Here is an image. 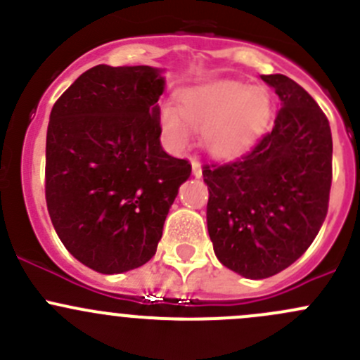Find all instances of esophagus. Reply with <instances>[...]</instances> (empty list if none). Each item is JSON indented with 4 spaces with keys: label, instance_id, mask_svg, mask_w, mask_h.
I'll list each match as a JSON object with an SVG mask.
<instances>
[{
    "label": "esophagus",
    "instance_id": "obj_1",
    "mask_svg": "<svg viewBox=\"0 0 360 360\" xmlns=\"http://www.w3.org/2000/svg\"><path fill=\"white\" fill-rule=\"evenodd\" d=\"M191 170H193L195 177H202V165L198 162H191Z\"/></svg>",
    "mask_w": 360,
    "mask_h": 360
}]
</instances>
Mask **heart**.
<instances>
[{
	"label": "heart",
	"mask_w": 360,
	"mask_h": 360,
	"mask_svg": "<svg viewBox=\"0 0 360 360\" xmlns=\"http://www.w3.org/2000/svg\"><path fill=\"white\" fill-rule=\"evenodd\" d=\"M270 118L266 94L235 79H212L177 94V110H162V127L174 150L191 143V127L203 129V146L214 158L240 157L261 136Z\"/></svg>",
	"instance_id": "heart-1"
}]
</instances>
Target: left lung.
Here are the masks:
<instances>
[{
    "label": "left lung",
    "instance_id": "obj_1",
    "mask_svg": "<svg viewBox=\"0 0 360 360\" xmlns=\"http://www.w3.org/2000/svg\"><path fill=\"white\" fill-rule=\"evenodd\" d=\"M281 99L274 129L240 160L203 167L207 230L217 259L259 281L291 266L328 214L333 137L310 94L284 75H263Z\"/></svg>",
    "mask_w": 360,
    "mask_h": 360
}]
</instances>
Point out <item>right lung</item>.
I'll return each mask as SVG.
<instances>
[{"instance_id": "add662e5", "label": "right lung", "mask_w": 360, "mask_h": 360, "mask_svg": "<svg viewBox=\"0 0 360 360\" xmlns=\"http://www.w3.org/2000/svg\"><path fill=\"white\" fill-rule=\"evenodd\" d=\"M165 69H89L59 97L46 130L45 195L60 242L104 275L143 266L191 165L160 144Z\"/></svg>"}]
</instances>
